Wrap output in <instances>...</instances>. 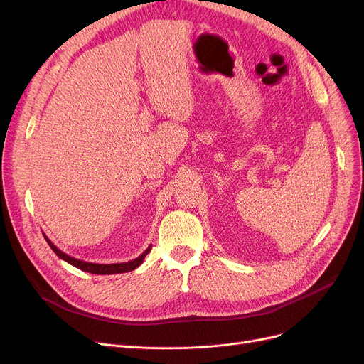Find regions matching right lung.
<instances>
[{
  "mask_svg": "<svg viewBox=\"0 0 364 364\" xmlns=\"http://www.w3.org/2000/svg\"><path fill=\"white\" fill-rule=\"evenodd\" d=\"M44 235V233H43ZM47 243L50 245L51 250L54 251V254L62 258L63 261L69 262L70 265L76 267V269H80L82 272H87V273H91V274H118V273H128V272H132L134 269H137V267L143 262V259L146 258V255L150 252V247L151 245L147 247V250L139 255L136 259H131L128 262H117V264H95V262H87V261H82V259H78V258H73V257H69L68 254H65L63 251H60L59 247H57L46 235H44Z\"/></svg>",
  "mask_w": 364,
  "mask_h": 364,
  "instance_id": "obj_1",
  "label": "right lung"
}]
</instances>
